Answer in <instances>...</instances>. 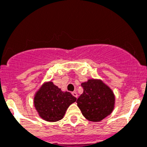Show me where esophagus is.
I'll return each instance as SVG.
<instances>
[{
    "instance_id": "esophagus-1",
    "label": "esophagus",
    "mask_w": 147,
    "mask_h": 147,
    "mask_svg": "<svg viewBox=\"0 0 147 147\" xmlns=\"http://www.w3.org/2000/svg\"><path fill=\"white\" fill-rule=\"evenodd\" d=\"M72 95H73V96H74L76 97V98H77V97H78V94H77V93H76V91L72 92Z\"/></svg>"
}]
</instances>
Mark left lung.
<instances>
[{"mask_svg":"<svg viewBox=\"0 0 147 147\" xmlns=\"http://www.w3.org/2000/svg\"><path fill=\"white\" fill-rule=\"evenodd\" d=\"M81 85L83 93L76 103L85 119L90 121L98 122L112 113L115 96L108 85L99 79H89Z\"/></svg>","mask_w":147,"mask_h":147,"instance_id":"1","label":"left lung"}]
</instances>
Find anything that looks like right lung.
<instances>
[{"mask_svg":"<svg viewBox=\"0 0 147 147\" xmlns=\"http://www.w3.org/2000/svg\"><path fill=\"white\" fill-rule=\"evenodd\" d=\"M76 101V97L69 92L62 91L52 81L45 82L34 97V105L39 116L49 122L63 119L67 109Z\"/></svg>","mask_w":147,"mask_h":147,"instance_id":"add662e5","label":"right lung"}]
</instances>
